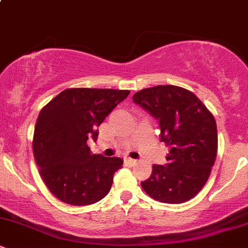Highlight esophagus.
<instances>
[{
	"instance_id": "obj_1",
	"label": "esophagus",
	"mask_w": 248,
	"mask_h": 248,
	"mask_svg": "<svg viewBox=\"0 0 248 248\" xmlns=\"http://www.w3.org/2000/svg\"><path fill=\"white\" fill-rule=\"evenodd\" d=\"M127 163L130 164V166H133V164H135L136 162H138V160H134V158H127Z\"/></svg>"
}]
</instances>
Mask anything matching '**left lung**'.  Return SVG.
<instances>
[{"instance_id":"1","label":"left lung","mask_w":248,"mask_h":248,"mask_svg":"<svg viewBox=\"0 0 248 248\" xmlns=\"http://www.w3.org/2000/svg\"><path fill=\"white\" fill-rule=\"evenodd\" d=\"M133 101L157 119L161 141L169 148L167 164H154L141 186L162 203L178 204L205 186L217 156V124L212 113L192 92L173 85L139 91Z\"/></svg>"}]
</instances>
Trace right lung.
<instances>
[{
  "mask_svg": "<svg viewBox=\"0 0 248 248\" xmlns=\"http://www.w3.org/2000/svg\"><path fill=\"white\" fill-rule=\"evenodd\" d=\"M127 90L67 88L42 108L33 133V155L45 186L70 205H90L109 192L120 157L91 153L88 139L129 95Z\"/></svg>",
  "mask_w": 248,
  "mask_h": 248,
  "instance_id": "obj_1",
  "label": "right lung"
}]
</instances>
